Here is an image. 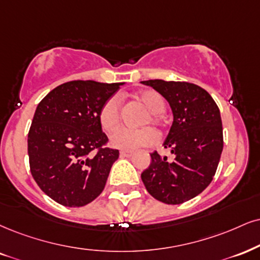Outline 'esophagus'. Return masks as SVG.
<instances>
[{
  "label": "esophagus",
  "mask_w": 260,
  "mask_h": 260,
  "mask_svg": "<svg viewBox=\"0 0 260 260\" xmlns=\"http://www.w3.org/2000/svg\"><path fill=\"white\" fill-rule=\"evenodd\" d=\"M134 154V150H120V156H131Z\"/></svg>",
  "instance_id": "1"
}]
</instances>
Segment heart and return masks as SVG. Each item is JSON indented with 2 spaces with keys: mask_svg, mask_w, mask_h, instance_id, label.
<instances>
[{
  "mask_svg": "<svg viewBox=\"0 0 260 260\" xmlns=\"http://www.w3.org/2000/svg\"><path fill=\"white\" fill-rule=\"evenodd\" d=\"M136 99L142 104L147 112L142 115L139 125L140 129H119L111 136V143L115 148L134 150L141 147L153 145L156 140L155 133L150 129V125L156 133L161 135L165 127V119L162 112L165 110L164 98L155 90H145L136 95ZM99 121L106 133H112L120 125L121 106L117 96H112L102 105L99 112Z\"/></svg>",
  "mask_w": 260,
  "mask_h": 260,
  "instance_id": "b5f03b06",
  "label": "heart"
}]
</instances>
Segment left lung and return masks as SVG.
<instances>
[{"mask_svg":"<svg viewBox=\"0 0 260 260\" xmlns=\"http://www.w3.org/2000/svg\"><path fill=\"white\" fill-rule=\"evenodd\" d=\"M152 86L171 106L174 123L164 147L174 160L150 154L152 162L141 174L147 191L169 205L183 204L212 182L223 150L219 108L205 89L188 82L149 79Z\"/></svg>","mask_w":260,"mask_h":260,"instance_id":"8db88e82","label":"left lung"}]
</instances>
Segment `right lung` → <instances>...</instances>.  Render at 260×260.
Masks as SVG:
<instances>
[{"mask_svg":"<svg viewBox=\"0 0 260 260\" xmlns=\"http://www.w3.org/2000/svg\"><path fill=\"white\" fill-rule=\"evenodd\" d=\"M120 85L71 81L38 104L27 136L30 171L57 204L85 206L104 190L119 150L107 147L99 112Z\"/></svg>","mask_w":260,"mask_h":260,"instance_id":"right-lung-1","label":"right lung"}]
</instances>
